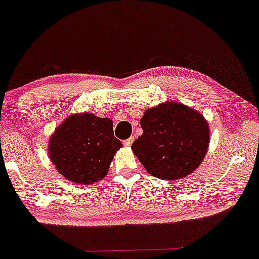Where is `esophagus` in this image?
Returning <instances> with one entry per match:
<instances>
[{
	"instance_id": "obj_1",
	"label": "esophagus",
	"mask_w": 259,
	"mask_h": 259,
	"mask_svg": "<svg viewBox=\"0 0 259 259\" xmlns=\"http://www.w3.org/2000/svg\"><path fill=\"white\" fill-rule=\"evenodd\" d=\"M133 141H134V139H133V138H130V139H127V140H124V141H123V145L125 146V147H130V146H132Z\"/></svg>"
}]
</instances>
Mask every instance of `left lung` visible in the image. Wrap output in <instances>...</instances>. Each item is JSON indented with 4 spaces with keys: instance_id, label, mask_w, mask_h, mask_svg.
<instances>
[{
    "instance_id": "left-lung-1",
    "label": "left lung",
    "mask_w": 259,
    "mask_h": 259,
    "mask_svg": "<svg viewBox=\"0 0 259 259\" xmlns=\"http://www.w3.org/2000/svg\"><path fill=\"white\" fill-rule=\"evenodd\" d=\"M143 130L132 148L147 172L172 181L193 172L210 142L208 124L200 112L179 102L148 108L140 120Z\"/></svg>"
}]
</instances>
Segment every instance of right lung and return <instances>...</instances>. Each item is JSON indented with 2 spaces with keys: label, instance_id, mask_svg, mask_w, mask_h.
Wrapping results in <instances>:
<instances>
[{
  "label": "right lung",
  "instance_id": "1",
  "mask_svg": "<svg viewBox=\"0 0 259 259\" xmlns=\"http://www.w3.org/2000/svg\"><path fill=\"white\" fill-rule=\"evenodd\" d=\"M121 142L110 118L77 113L66 118L49 140V157L65 179L93 185L107 175Z\"/></svg>",
  "mask_w": 259,
  "mask_h": 259
}]
</instances>
